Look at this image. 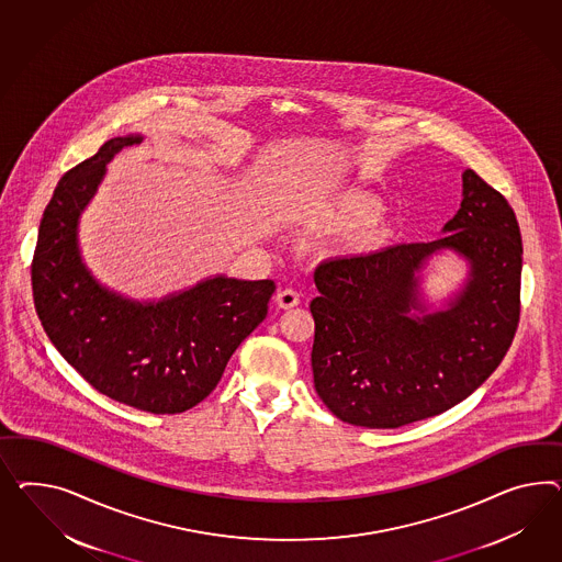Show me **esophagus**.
Segmentation results:
<instances>
[{
  "label": "esophagus",
  "instance_id": "1",
  "mask_svg": "<svg viewBox=\"0 0 562 562\" xmlns=\"http://www.w3.org/2000/svg\"><path fill=\"white\" fill-rule=\"evenodd\" d=\"M299 303H301V296H299L296 290L284 289L276 294L278 308H292V306H296Z\"/></svg>",
  "mask_w": 562,
  "mask_h": 562
}]
</instances>
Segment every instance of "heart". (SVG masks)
I'll return each instance as SVG.
<instances>
[{
    "mask_svg": "<svg viewBox=\"0 0 562 562\" xmlns=\"http://www.w3.org/2000/svg\"><path fill=\"white\" fill-rule=\"evenodd\" d=\"M379 213L380 204L372 198H315V200H304L296 206L294 221L299 227L306 231L358 223L351 235L353 247L358 251H374L386 235L384 221L376 216Z\"/></svg>",
    "mask_w": 562,
    "mask_h": 562,
    "instance_id": "obj_1",
    "label": "heart"
}]
</instances>
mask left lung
<instances>
[{
	"label": "left lung",
	"instance_id": "obj_1",
	"mask_svg": "<svg viewBox=\"0 0 562 562\" xmlns=\"http://www.w3.org/2000/svg\"><path fill=\"white\" fill-rule=\"evenodd\" d=\"M440 239L323 261L315 270V391L341 422L395 429L440 415L485 382L519 321L521 235L507 200L472 169ZM465 261L440 304L424 296L428 263Z\"/></svg>",
	"mask_w": 562,
	"mask_h": 562
}]
</instances>
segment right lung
Segmentation results:
<instances>
[{"label":"right lung","mask_w":562,"mask_h":562,"mask_svg":"<svg viewBox=\"0 0 562 562\" xmlns=\"http://www.w3.org/2000/svg\"><path fill=\"white\" fill-rule=\"evenodd\" d=\"M140 140L110 138L57 183L38 228L32 294L48 339L95 391L171 415L213 393L233 351L266 319L276 284L216 273L159 301H135L91 273L79 218L114 155Z\"/></svg>","instance_id":"right-lung-1"}]
</instances>
